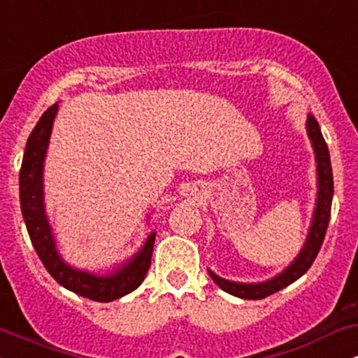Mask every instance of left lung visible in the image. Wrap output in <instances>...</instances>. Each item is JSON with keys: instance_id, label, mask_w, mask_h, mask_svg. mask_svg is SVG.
Wrapping results in <instances>:
<instances>
[{"instance_id": "1", "label": "left lung", "mask_w": 358, "mask_h": 358, "mask_svg": "<svg viewBox=\"0 0 358 358\" xmlns=\"http://www.w3.org/2000/svg\"><path fill=\"white\" fill-rule=\"evenodd\" d=\"M306 131L315 150L316 175H318V195H316L313 220H311L305 245H303L301 252L298 254L296 259H294L282 273H279L278 276L268 279V281L264 282L227 281V279L217 276L213 271L208 269V274H210L213 281H215L217 286H219L220 289H224L225 293L244 299H262L269 296V294L278 293L279 289L289 286L291 282H294L296 279L301 278L303 274L311 268L316 256H318L320 248H322L324 239V234H327L328 222H330L331 199H334V173H331L328 146L327 143H324L318 122H316V119L311 116V114L306 119Z\"/></svg>"}]
</instances>
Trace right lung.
Here are the masks:
<instances>
[{
    "mask_svg": "<svg viewBox=\"0 0 358 358\" xmlns=\"http://www.w3.org/2000/svg\"><path fill=\"white\" fill-rule=\"evenodd\" d=\"M57 109L59 104H53L45 110L24 148L22 170H20V205H22L23 220L40 261L59 285L79 296L109 303L134 291L143 282L151 266L156 232L148 236L141 250L129 261L119 266L113 273L102 276L72 268L60 257L43 203V162Z\"/></svg>",
    "mask_w": 358,
    "mask_h": 358,
    "instance_id": "1",
    "label": "right lung"
}]
</instances>
